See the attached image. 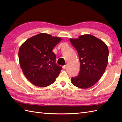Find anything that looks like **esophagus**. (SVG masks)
<instances>
[{
    "instance_id": "1",
    "label": "esophagus",
    "mask_w": 122,
    "mask_h": 122,
    "mask_svg": "<svg viewBox=\"0 0 122 122\" xmlns=\"http://www.w3.org/2000/svg\"><path fill=\"white\" fill-rule=\"evenodd\" d=\"M66 67H67V65H66V64L65 66H63V69H66Z\"/></svg>"
}]
</instances>
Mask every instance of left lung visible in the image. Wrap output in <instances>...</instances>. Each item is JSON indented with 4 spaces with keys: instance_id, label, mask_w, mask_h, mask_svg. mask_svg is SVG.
<instances>
[{
    "instance_id": "left-lung-1",
    "label": "left lung",
    "mask_w": 122,
    "mask_h": 122,
    "mask_svg": "<svg viewBox=\"0 0 122 122\" xmlns=\"http://www.w3.org/2000/svg\"><path fill=\"white\" fill-rule=\"evenodd\" d=\"M70 41L78 53L80 71L71 82L81 89L92 86L102 76L108 63V49L107 45L95 36L83 35Z\"/></svg>"
}]
</instances>
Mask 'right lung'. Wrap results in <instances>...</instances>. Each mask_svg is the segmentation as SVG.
Masks as SVG:
<instances>
[{"mask_svg":"<svg viewBox=\"0 0 122 122\" xmlns=\"http://www.w3.org/2000/svg\"><path fill=\"white\" fill-rule=\"evenodd\" d=\"M62 40L41 33L28 39L18 52L20 66L25 76L33 85L45 87L55 82L61 66L56 64L52 50Z\"/></svg>","mask_w":122,"mask_h":122,"instance_id":"obj_1","label":"right lung"}]
</instances>
